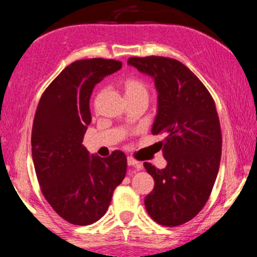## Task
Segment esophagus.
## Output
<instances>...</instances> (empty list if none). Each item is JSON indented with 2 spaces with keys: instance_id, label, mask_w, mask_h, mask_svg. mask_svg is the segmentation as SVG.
<instances>
[{
  "instance_id": "34e87169",
  "label": "esophagus",
  "mask_w": 257,
  "mask_h": 257,
  "mask_svg": "<svg viewBox=\"0 0 257 257\" xmlns=\"http://www.w3.org/2000/svg\"><path fill=\"white\" fill-rule=\"evenodd\" d=\"M126 163H128L129 167L136 168L137 170H139V169H141V168H142L141 163H139L138 160H136V159H134V158H132V157H128V159H126Z\"/></svg>"
}]
</instances>
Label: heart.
Returning <instances> with one entry per match:
<instances>
[{
	"label": "heart",
	"instance_id": "heart-1",
	"mask_svg": "<svg viewBox=\"0 0 257 257\" xmlns=\"http://www.w3.org/2000/svg\"><path fill=\"white\" fill-rule=\"evenodd\" d=\"M120 88L128 102L137 99L148 100L149 97V87L147 82L138 76H126L121 79Z\"/></svg>",
	"mask_w": 257,
	"mask_h": 257
}]
</instances>
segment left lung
<instances>
[{
	"label": "left lung",
	"mask_w": 257,
	"mask_h": 257,
	"mask_svg": "<svg viewBox=\"0 0 257 257\" xmlns=\"http://www.w3.org/2000/svg\"><path fill=\"white\" fill-rule=\"evenodd\" d=\"M128 63L154 78L158 114L153 134L168 162L164 169L144 163L154 189L144 199L155 222L178 226L195 217L211 194L221 159L222 136L215 102L201 80L167 57H131Z\"/></svg>",
	"instance_id": "8db88e82"
}]
</instances>
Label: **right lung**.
<instances>
[{"instance_id": "add662e5", "label": "right lung", "mask_w": 257, "mask_h": 257, "mask_svg": "<svg viewBox=\"0 0 257 257\" xmlns=\"http://www.w3.org/2000/svg\"><path fill=\"white\" fill-rule=\"evenodd\" d=\"M121 68L114 59H80L46 88L32 125V158L41 191L52 209L73 225H90L107 212L126 173V157L89 155L82 144L92 120L93 88Z\"/></svg>"}]
</instances>
